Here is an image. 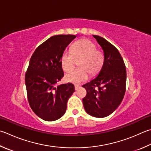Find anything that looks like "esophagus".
Masks as SVG:
<instances>
[{
    "label": "esophagus",
    "instance_id": "34e87169",
    "mask_svg": "<svg viewBox=\"0 0 151 151\" xmlns=\"http://www.w3.org/2000/svg\"><path fill=\"white\" fill-rule=\"evenodd\" d=\"M79 85H75V89L76 90H78V88H79Z\"/></svg>",
    "mask_w": 151,
    "mask_h": 151
}]
</instances>
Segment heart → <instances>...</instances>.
<instances>
[{
  "label": "heart",
  "instance_id": "1",
  "mask_svg": "<svg viewBox=\"0 0 151 151\" xmlns=\"http://www.w3.org/2000/svg\"><path fill=\"white\" fill-rule=\"evenodd\" d=\"M78 62V69L66 76V80L72 83H80L88 78V73L95 75L102 68L104 55L102 51L97 49L92 41L82 39L72 45L70 51H65L61 58V67L64 71L70 73Z\"/></svg>",
  "mask_w": 151,
  "mask_h": 151
}]
</instances>
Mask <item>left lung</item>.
<instances>
[{"label": "left lung", "mask_w": 151, "mask_h": 151, "mask_svg": "<svg viewBox=\"0 0 151 151\" xmlns=\"http://www.w3.org/2000/svg\"><path fill=\"white\" fill-rule=\"evenodd\" d=\"M94 37L103 49L104 63L97 77L83 85L87 92L83 102L88 114L104 117L116 110L124 97L126 67L114 45L102 37Z\"/></svg>", "instance_id": "1"}]
</instances>
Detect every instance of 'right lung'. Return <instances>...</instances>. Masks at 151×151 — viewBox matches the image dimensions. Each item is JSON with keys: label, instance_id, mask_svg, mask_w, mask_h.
I'll return each mask as SVG.
<instances>
[{"label": "right lung", "instance_id": "obj_1", "mask_svg": "<svg viewBox=\"0 0 151 151\" xmlns=\"http://www.w3.org/2000/svg\"><path fill=\"white\" fill-rule=\"evenodd\" d=\"M75 37L69 34L53 35L38 46L30 59L25 75L27 96L32 110L45 121L63 116L68 99L75 92L70 83L55 85L64 76L62 53Z\"/></svg>", "mask_w": 151, "mask_h": 151}]
</instances>
